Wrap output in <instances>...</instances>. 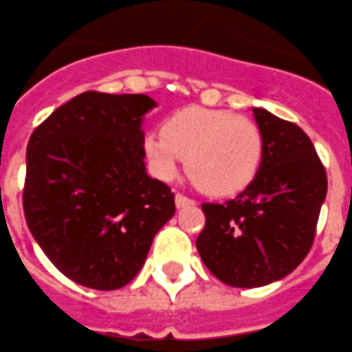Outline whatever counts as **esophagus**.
I'll use <instances>...</instances> for the list:
<instances>
[{
    "instance_id": "esophagus-1",
    "label": "esophagus",
    "mask_w": 352,
    "mask_h": 352,
    "mask_svg": "<svg viewBox=\"0 0 352 352\" xmlns=\"http://www.w3.org/2000/svg\"><path fill=\"white\" fill-rule=\"evenodd\" d=\"M175 205H177V208H184V206L195 205V201L192 199V197L184 195V194H177L175 195Z\"/></svg>"
}]
</instances>
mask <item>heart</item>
<instances>
[{"label":"heart","mask_w":352,"mask_h":352,"mask_svg":"<svg viewBox=\"0 0 352 352\" xmlns=\"http://www.w3.org/2000/svg\"><path fill=\"white\" fill-rule=\"evenodd\" d=\"M144 149L158 179L171 181L181 158H186L195 186L210 195H232L248 188L258 173L264 136L249 118L192 107L168 118L162 133L147 134Z\"/></svg>","instance_id":"obj_1"}]
</instances>
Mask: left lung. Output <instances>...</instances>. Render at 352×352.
I'll list each match as a JSON object with an SVG mask.
<instances>
[{
    "instance_id": "8db88e82",
    "label": "left lung",
    "mask_w": 352,
    "mask_h": 352,
    "mask_svg": "<svg viewBox=\"0 0 352 352\" xmlns=\"http://www.w3.org/2000/svg\"><path fill=\"white\" fill-rule=\"evenodd\" d=\"M264 136V158L241 194L203 203L205 229L195 240L201 260L221 283L258 288L286 277L314 243L327 173L307 133L253 109Z\"/></svg>"
}]
</instances>
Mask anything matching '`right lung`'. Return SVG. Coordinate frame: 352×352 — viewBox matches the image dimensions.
<instances>
[{
  "instance_id": "obj_1",
  "label": "right lung",
  "mask_w": 352,
  "mask_h": 352,
  "mask_svg": "<svg viewBox=\"0 0 352 352\" xmlns=\"http://www.w3.org/2000/svg\"><path fill=\"white\" fill-rule=\"evenodd\" d=\"M144 94L82 92L27 144L23 212L45 256L74 283L118 289L140 272L175 195L147 175Z\"/></svg>"
}]
</instances>
